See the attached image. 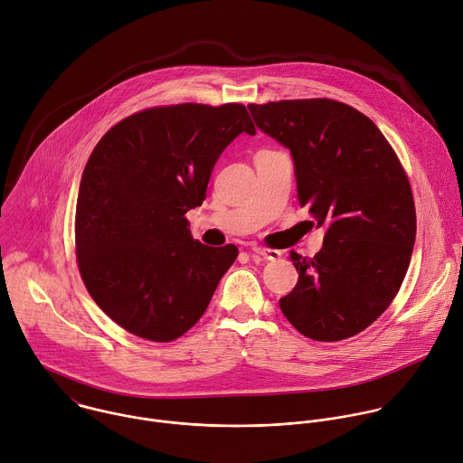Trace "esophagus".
Listing matches in <instances>:
<instances>
[{
    "mask_svg": "<svg viewBox=\"0 0 463 463\" xmlns=\"http://www.w3.org/2000/svg\"><path fill=\"white\" fill-rule=\"evenodd\" d=\"M252 258H263V260H279L281 258V252L276 250V249H265V247H254L252 249Z\"/></svg>",
    "mask_w": 463,
    "mask_h": 463,
    "instance_id": "1",
    "label": "esophagus"
}]
</instances>
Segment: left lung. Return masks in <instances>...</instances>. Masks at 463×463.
Segmentation results:
<instances>
[{
  "label": "left lung",
  "instance_id": "8db88e82",
  "mask_svg": "<svg viewBox=\"0 0 463 463\" xmlns=\"http://www.w3.org/2000/svg\"><path fill=\"white\" fill-rule=\"evenodd\" d=\"M249 110L290 150L298 202L327 229L315 258L290 252L299 278L279 309L307 338H351L391 305L411 263L416 211L405 171L380 128L345 103L283 99Z\"/></svg>",
  "mask_w": 463,
  "mask_h": 463
}]
</instances>
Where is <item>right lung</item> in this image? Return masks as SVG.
Segmentation results:
<instances>
[{
  "mask_svg": "<svg viewBox=\"0 0 463 463\" xmlns=\"http://www.w3.org/2000/svg\"><path fill=\"white\" fill-rule=\"evenodd\" d=\"M241 132L256 128L240 103H182L136 112L94 146L76 203V256L89 294L125 331L173 342L205 313L238 249L200 243L185 214Z\"/></svg>",
  "mask_w": 463,
  "mask_h": 463,
  "instance_id": "obj_1",
  "label": "right lung"
}]
</instances>
